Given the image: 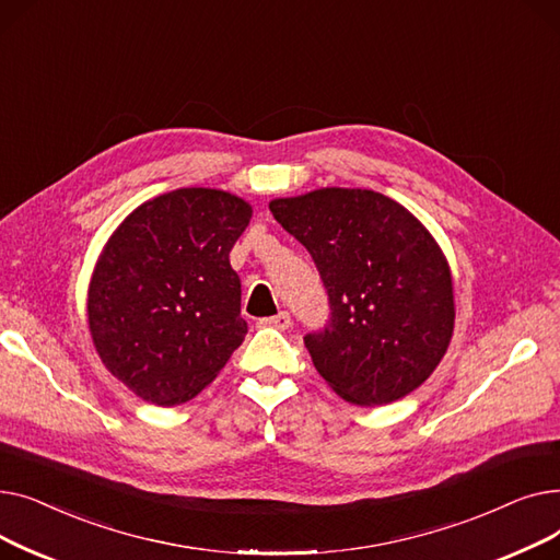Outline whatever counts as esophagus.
<instances>
[{
    "instance_id": "obj_1",
    "label": "esophagus",
    "mask_w": 560,
    "mask_h": 560,
    "mask_svg": "<svg viewBox=\"0 0 560 560\" xmlns=\"http://www.w3.org/2000/svg\"><path fill=\"white\" fill-rule=\"evenodd\" d=\"M260 325L262 327H275V329H288L290 327V315L279 313V315H272V317H262Z\"/></svg>"
}]
</instances>
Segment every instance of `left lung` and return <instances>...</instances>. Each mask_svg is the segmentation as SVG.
Masks as SVG:
<instances>
[{
	"instance_id": "left-lung-1",
	"label": "left lung",
	"mask_w": 560,
	"mask_h": 560,
	"mask_svg": "<svg viewBox=\"0 0 560 560\" xmlns=\"http://www.w3.org/2000/svg\"><path fill=\"white\" fill-rule=\"evenodd\" d=\"M311 252L331 325L304 338L315 370L349 404L384 406L420 388L447 354L456 302L450 260L399 201L368 188H317L270 201Z\"/></svg>"
}]
</instances>
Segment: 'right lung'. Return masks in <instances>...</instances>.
<instances>
[{
    "instance_id": "1",
    "label": "right lung",
    "mask_w": 560,
    "mask_h": 560,
    "mask_svg": "<svg viewBox=\"0 0 560 560\" xmlns=\"http://www.w3.org/2000/svg\"><path fill=\"white\" fill-rule=\"evenodd\" d=\"M252 213L233 192L179 188L142 201L108 235L88 283V331L142 401H190L241 347L247 322L229 252Z\"/></svg>"
}]
</instances>
